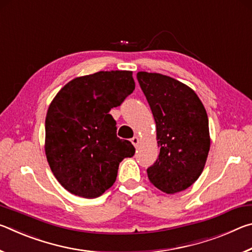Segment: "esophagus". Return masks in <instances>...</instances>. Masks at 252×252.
Instances as JSON below:
<instances>
[{
    "mask_svg": "<svg viewBox=\"0 0 252 252\" xmlns=\"http://www.w3.org/2000/svg\"><path fill=\"white\" fill-rule=\"evenodd\" d=\"M139 141H140V140H139V138H138V136H133V138H132V139H131V142H132V144H133V146H134V147H138V144H139Z\"/></svg>",
    "mask_w": 252,
    "mask_h": 252,
    "instance_id": "obj_1",
    "label": "esophagus"
}]
</instances>
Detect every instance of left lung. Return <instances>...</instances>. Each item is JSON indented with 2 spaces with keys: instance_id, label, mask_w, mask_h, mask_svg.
Here are the masks:
<instances>
[{
  "instance_id": "left-lung-1",
  "label": "left lung",
  "mask_w": 252,
  "mask_h": 252,
  "mask_svg": "<svg viewBox=\"0 0 252 252\" xmlns=\"http://www.w3.org/2000/svg\"><path fill=\"white\" fill-rule=\"evenodd\" d=\"M136 79L155 118L160 148L148 178L165 193L180 192L197 181L210 150L206 109L192 89L176 79L143 71Z\"/></svg>"
}]
</instances>
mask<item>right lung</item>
Wrapping results in <instances>:
<instances>
[{"label":"right lung","instance_id":"add662e5","mask_svg":"<svg viewBox=\"0 0 252 252\" xmlns=\"http://www.w3.org/2000/svg\"><path fill=\"white\" fill-rule=\"evenodd\" d=\"M135 88L131 71L79 76L58 92L46 112L45 155L54 177L72 194L93 199L113 186L120 162L135 149L117 136L109 113Z\"/></svg>","mask_w":252,"mask_h":252}]
</instances>
